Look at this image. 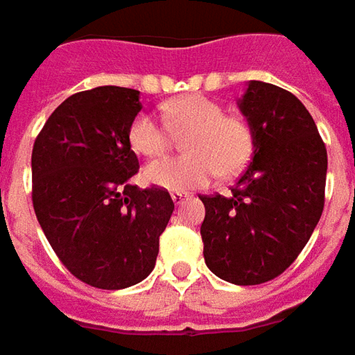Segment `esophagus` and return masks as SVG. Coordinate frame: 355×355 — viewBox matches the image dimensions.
Instances as JSON below:
<instances>
[{"label":"esophagus","mask_w":355,"mask_h":355,"mask_svg":"<svg viewBox=\"0 0 355 355\" xmlns=\"http://www.w3.org/2000/svg\"><path fill=\"white\" fill-rule=\"evenodd\" d=\"M191 195L189 193H185V191H173L172 193V201L175 202V205H183V202L187 201Z\"/></svg>","instance_id":"esophagus-1"}]
</instances>
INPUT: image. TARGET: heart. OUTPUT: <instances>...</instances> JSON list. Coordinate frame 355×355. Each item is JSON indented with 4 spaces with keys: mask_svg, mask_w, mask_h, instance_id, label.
Wrapping results in <instances>:
<instances>
[{
    "mask_svg": "<svg viewBox=\"0 0 355 355\" xmlns=\"http://www.w3.org/2000/svg\"><path fill=\"white\" fill-rule=\"evenodd\" d=\"M162 119L141 112L131 121L129 143L143 156H160L170 146V130L185 131V156L153 160L145 166L146 183L170 191L202 187L214 178L234 175L245 168L253 153V133L248 121L226 116L218 102L202 94H189L162 106Z\"/></svg>",
    "mask_w": 355,
    "mask_h": 355,
    "instance_id": "heart-1",
    "label": "heart"
}]
</instances>
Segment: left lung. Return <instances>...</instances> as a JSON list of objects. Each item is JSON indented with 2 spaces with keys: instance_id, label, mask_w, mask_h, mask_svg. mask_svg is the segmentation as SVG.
Returning a JSON list of instances; mask_svg holds the SVG:
<instances>
[{
  "instance_id": "1",
  "label": "left lung",
  "mask_w": 355,
  "mask_h": 355,
  "mask_svg": "<svg viewBox=\"0 0 355 355\" xmlns=\"http://www.w3.org/2000/svg\"><path fill=\"white\" fill-rule=\"evenodd\" d=\"M253 133V162L232 195H202L205 263L238 286L268 282L302 253L321 218L327 148L292 92L249 80L238 102Z\"/></svg>"
}]
</instances>
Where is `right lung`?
<instances>
[{"label": "right lung", "instance_id": "add662e5", "mask_svg": "<svg viewBox=\"0 0 355 355\" xmlns=\"http://www.w3.org/2000/svg\"><path fill=\"white\" fill-rule=\"evenodd\" d=\"M139 90L96 87L63 100L33 148V205L51 249L80 282L100 290L153 272L173 212L162 187L139 189L129 127Z\"/></svg>", "mask_w": 355, "mask_h": 355}]
</instances>
